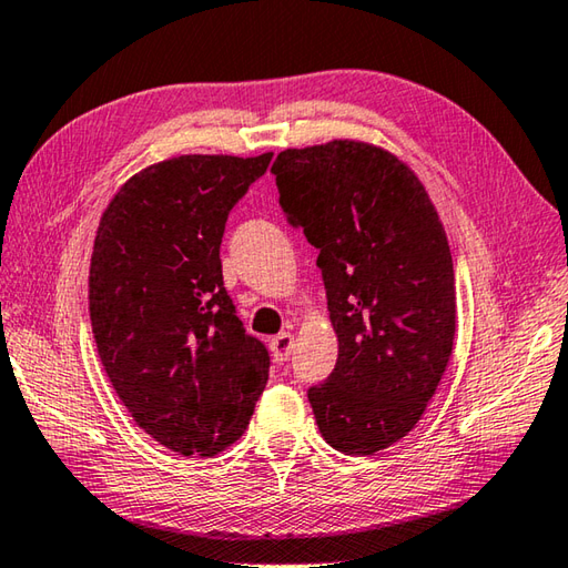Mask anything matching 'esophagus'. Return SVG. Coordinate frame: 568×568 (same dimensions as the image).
<instances>
[{"mask_svg": "<svg viewBox=\"0 0 568 568\" xmlns=\"http://www.w3.org/2000/svg\"><path fill=\"white\" fill-rule=\"evenodd\" d=\"M293 335L291 332H281V335L271 339V352H273V359L277 364H285L291 359V352H293Z\"/></svg>", "mask_w": 568, "mask_h": 568, "instance_id": "esophagus-1", "label": "esophagus"}]
</instances>
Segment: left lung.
Listing matches in <instances>:
<instances>
[{"label":"left lung","mask_w":568,"mask_h":568,"mask_svg":"<svg viewBox=\"0 0 568 568\" xmlns=\"http://www.w3.org/2000/svg\"><path fill=\"white\" fill-rule=\"evenodd\" d=\"M281 209L320 251L339 354L307 388L344 455L402 440L424 416L455 337V273L424 184L386 150L335 140L275 158Z\"/></svg>","instance_id":"1"}]
</instances>
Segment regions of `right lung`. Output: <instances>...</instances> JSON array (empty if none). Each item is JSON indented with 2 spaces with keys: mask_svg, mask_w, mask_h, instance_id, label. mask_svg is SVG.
Wrapping results in <instances>:
<instances>
[{
  "mask_svg": "<svg viewBox=\"0 0 568 568\" xmlns=\"http://www.w3.org/2000/svg\"><path fill=\"white\" fill-rule=\"evenodd\" d=\"M273 154H184L122 184L100 219L88 307L100 362L135 424L180 455L239 440L271 354L221 275L231 209Z\"/></svg>",
  "mask_w": 568,
  "mask_h": 568,
  "instance_id": "right-lung-1",
  "label": "right lung"
}]
</instances>
